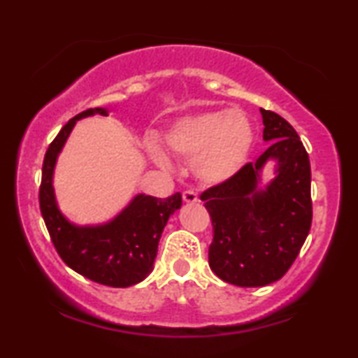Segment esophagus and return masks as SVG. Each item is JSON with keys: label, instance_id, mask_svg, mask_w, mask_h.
Instances as JSON below:
<instances>
[{"label": "esophagus", "instance_id": "34e87169", "mask_svg": "<svg viewBox=\"0 0 358 358\" xmlns=\"http://www.w3.org/2000/svg\"><path fill=\"white\" fill-rule=\"evenodd\" d=\"M182 199L185 203H197L199 202L197 194H195L194 190H185V192L182 194Z\"/></svg>", "mask_w": 358, "mask_h": 358}]
</instances>
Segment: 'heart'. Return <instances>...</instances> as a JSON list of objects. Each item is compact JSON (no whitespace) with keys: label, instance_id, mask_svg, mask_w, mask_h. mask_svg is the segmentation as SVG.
<instances>
[{"label":"heart","instance_id":"1","mask_svg":"<svg viewBox=\"0 0 358 358\" xmlns=\"http://www.w3.org/2000/svg\"><path fill=\"white\" fill-rule=\"evenodd\" d=\"M168 148L190 161L194 178L203 185H220L236 176L251 153L254 129L243 110H205L179 117L164 134ZM155 163L168 164V156L150 146Z\"/></svg>","mask_w":358,"mask_h":358}]
</instances>
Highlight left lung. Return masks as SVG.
I'll return each mask as SVG.
<instances>
[{
  "mask_svg": "<svg viewBox=\"0 0 358 358\" xmlns=\"http://www.w3.org/2000/svg\"><path fill=\"white\" fill-rule=\"evenodd\" d=\"M268 148L228 182L205 190L213 224L210 268L238 287H264L285 275L311 228V168L300 136L288 122L261 109ZM267 162L274 178L262 182Z\"/></svg>",
  "mask_w": 358,
  "mask_h": 358,
  "instance_id": "left-lung-1",
  "label": "left lung"
}]
</instances>
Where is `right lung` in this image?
I'll list each match as a JSON object with an SVG mask.
<instances>
[{
    "mask_svg": "<svg viewBox=\"0 0 358 358\" xmlns=\"http://www.w3.org/2000/svg\"><path fill=\"white\" fill-rule=\"evenodd\" d=\"M92 115H109L106 107L87 109L68 122L48 146L42 168L38 200L43 222L63 262L92 282L127 288L145 280L153 271L158 244L168 220L182 205V195L168 199L136 194L114 218L97 224H76L58 207L53 174L58 156L76 122Z\"/></svg>",
    "mask_w": 358,
    "mask_h": 358,
    "instance_id": "right-lung-1",
    "label": "right lung"
}]
</instances>
